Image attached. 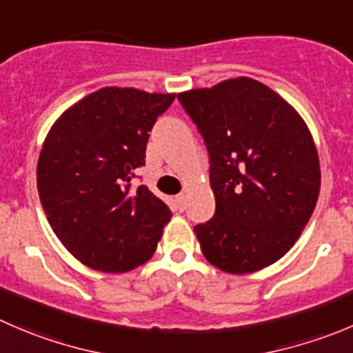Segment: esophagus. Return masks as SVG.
Wrapping results in <instances>:
<instances>
[{"mask_svg": "<svg viewBox=\"0 0 353 353\" xmlns=\"http://www.w3.org/2000/svg\"><path fill=\"white\" fill-rule=\"evenodd\" d=\"M176 203H177V207L181 208V210H184V205H186V200H184V193L176 194Z\"/></svg>", "mask_w": 353, "mask_h": 353, "instance_id": "34e87169", "label": "esophagus"}]
</instances>
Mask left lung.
Here are the masks:
<instances>
[{"instance_id": "obj_1", "label": "left lung", "mask_w": 353, "mask_h": 353, "mask_svg": "<svg viewBox=\"0 0 353 353\" xmlns=\"http://www.w3.org/2000/svg\"><path fill=\"white\" fill-rule=\"evenodd\" d=\"M177 100L210 162L215 214L194 225L205 259L231 274L268 268L295 245L316 208L321 169L309 128L292 105L250 77Z\"/></svg>"}]
</instances>
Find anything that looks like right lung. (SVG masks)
Listing matches in <instances>:
<instances>
[{
  "mask_svg": "<svg viewBox=\"0 0 353 353\" xmlns=\"http://www.w3.org/2000/svg\"><path fill=\"white\" fill-rule=\"evenodd\" d=\"M174 98L103 88L68 108L46 136L37 162L41 205L58 239L88 268L128 272L155 253L172 214L132 179Z\"/></svg>",
  "mask_w": 353,
  "mask_h": 353,
  "instance_id": "add662e5",
  "label": "right lung"
}]
</instances>
